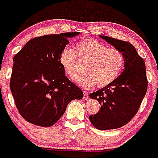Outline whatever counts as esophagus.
I'll use <instances>...</instances> for the list:
<instances>
[{
  "label": "esophagus",
  "instance_id": "34e87169",
  "mask_svg": "<svg viewBox=\"0 0 158 158\" xmlns=\"http://www.w3.org/2000/svg\"><path fill=\"white\" fill-rule=\"evenodd\" d=\"M84 96H83V100H87L88 99H89V94H88V93L86 91H84Z\"/></svg>",
  "mask_w": 158,
  "mask_h": 158
}]
</instances>
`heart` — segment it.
<instances>
[{
  "instance_id": "heart-1",
  "label": "heart",
  "mask_w": 158,
  "mask_h": 158,
  "mask_svg": "<svg viewBox=\"0 0 158 158\" xmlns=\"http://www.w3.org/2000/svg\"><path fill=\"white\" fill-rule=\"evenodd\" d=\"M77 57L83 62L85 72L75 78L83 88L109 85L120 75L125 59L123 53L115 48H108L98 40L86 38L76 43L75 51L69 47L62 49L59 54V63L67 76L74 78L79 69Z\"/></svg>"
}]
</instances>
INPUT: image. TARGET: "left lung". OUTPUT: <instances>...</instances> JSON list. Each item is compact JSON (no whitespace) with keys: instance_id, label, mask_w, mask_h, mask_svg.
I'll list each match as a JSON object with an SVG mask.
<instances>
[{"instance_id":"1","label":"left lung","mask_w":158,"mask_h":158,"mask_svg":"<svg viewBox=\"0 0 158 158\" xmlns=\"http://www.w3.org/2000/svg\"><path fill=\"white\" fill-rule=\"evenodd\" d=\"M123 53L124 69L111 85L89 94L90 98L101 104L100 111L89 116L90 122L98 130L117 129L126 125L139 110L147 91L146 65L136 49L127 42L100 35Z\"/></svg>"}]
</instances>
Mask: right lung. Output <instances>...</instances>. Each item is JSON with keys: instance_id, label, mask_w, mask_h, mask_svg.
I'll return each mask as SVG.
<instances>
[{"instance_id": "obj_1", "label": "right lung", "mask_w": 158, "mask_h": 158, "mask_svg": "<svg viewBox=\"0 0 158 158\" xmlns=\"http://www.w3.org/2000/svg\"><path fill=\"white\" fill-rule=\"evenodd\" d=\"M80 32H65L34 38L13 58L10 89L19 114L40 127H51L59 120L73 100L83 93L65 77L59 54L68 39Z\"/></svg>"}]
</instances>
